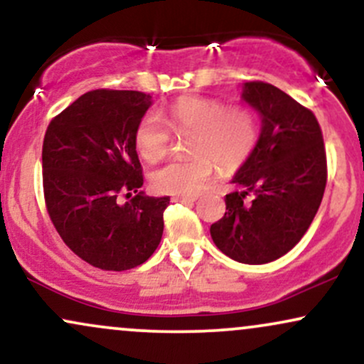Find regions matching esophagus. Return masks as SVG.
Wrapping results in <instances>:
<instances>
[{"label":"esophagus","instance_id":"esophagus-1","mask_svg":"<svg viewBox=\"0 0 364 364\" xmlns=\"http://www.w3.org/2000/svg\"><path fill=\"white\" fill-rule=\"evenodd\" d=\"M173 202H181V203H186V202H196V196L176 195V196H173Z\"/></svg>","mask_w":364,"mask_h":364}]
</instances>
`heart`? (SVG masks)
I'll use <instances>...</instances> for the list:
<instances>
[{"label":"heart","instance_id":"heart-1","mask_svg":"<svg viewBox=\"0 0 364 364\" xmlns=\"http://www.w3.org/2000/svg\"><path fill=\"white\" fill-rule=\"evenodd\" d=\"M162 117L173 132H190L186 140L190 156L171 159L154 171L152 185L161 193H200L215 164L225 171L240 168L252 156L258 139L255 112L246 106H225L219 99L179 97L162 109ZM164 122L156 112H147L136 123L133 140L145 161H157L168 152L171 132Z\"/></svg>","mask_w":364,"mask_h":364}]
</instances>
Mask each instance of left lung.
<instances>
[{
  "label": "left lung",
  "instance_id": "8db88e82",
  "mask_svg": "<svg viewBox=\"0 0 364 364\" xmlns=\"http://www.w3.org/2000/svg\"><path fill=\"white\" fill-rule=\"evenodd\" d=\"M243 99L260 112V136L210 236L232 260L262 265L294 248L310 228L327 185V154L315 114L286 92L246 82Z\"/></svg>",
  "mask_w": 364,
  "mask_h": 364
}]
</instances>
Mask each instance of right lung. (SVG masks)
<instances>
[{"mask_svg":"<svg viewBox=\"0 0 364 364\" xmlns=\"http://www.w3.org/2000/svg\"><path fill=\"white\" fill-rule=\"evenodd\" d=\"M150 99L139 90H90L46 129V208L65 245L97 269H135L161 243L169 196L139 190L144 173L133 140Z\"/></svg>","mask_w":364,"mask_h":364,"instance_id":"add662e5","label":"right lung"}]
</instances>
